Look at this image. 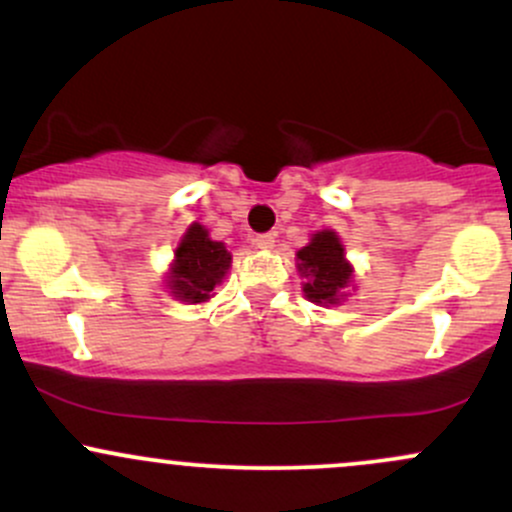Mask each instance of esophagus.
I'll list each match as a JSON object with an SVG mask.
<instances>
[{
	"label": "esophagus",
	"mask_w": 512,
	"mask_h": 512,
	"mask_svg": "<svg viewBox=\"0 0 512 512\" xmlns=\"http://www.w3.org/2000/svg\"><path fill=\"white\" fill-rule=\"evenodd\" d=\"M255 245L260 247V250H272V247H274V233H262V235H257Z\"/></svg>",
	"instance_id": "obj_1"
}]
</instances>
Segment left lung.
<instances>
[{
  "label": "left lung",
  "instance_id": "1",
  "mask_svg": "<svg viewBox=\"0 0 512 512\" xmlns=\"http://www.w3.org/2000/svg\"><path fill=\"white\" fill-rule=\"evenodd\" d=\"M296 269L303 279V296L316 306H340L347 289H355V267L345 257L340 235L330 228L313 233L308 245L296 252Z\"/></svg>",
  "mask_w": 512,
  "mask_h": 512
}]
</instances>
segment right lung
Wrapping results in <instances>:
<instances>
[{
  "label": "right lung",
  "instance_id": "add662e5",
  "mask_svg": "<svg viewBox=\"0 0 512 512\" xmlns=\"http://www.w3.org/2000/svg\"><path fill=\"white\" fill-rule=\"evenodd\" d=\"M230 252L226 245L211 240L209 230L201 223H192L174 247V260L167 269L165 286L182 303H204L213 296V289L226 279L230 269Z\"/></svg>",
  "mask_w": 512,
  "mask_h": 512
}]
</instances>
